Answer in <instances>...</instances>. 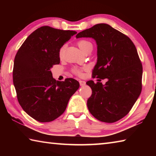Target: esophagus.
Returning a JSON list of instances; mask_svg holds the SVG:
<instances>
[{
  "instance_id": "obj_1",
  "label": "esophagus",
  "mask_w": 156,
  "mask_h": 156,
  "mask_svg": "<svg viewBox=\"0 0 156 156\" xmlns=\"http://www.w3.org/2000/svg\"><path fill=\"white\" fill-rule=\"evenodd\" d=\"M79 83H80V86H84L86 84V82L84 81V80H80V81H79Z\"/></svg>"
}]
</instances>
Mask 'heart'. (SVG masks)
Returning a JSON list of instances; mask_svg holds the SVG:
<instances>
[{"mask_svg":"<svg viewBox=\"0 0 156 156\" xmlns=\"http://www.w3.org/2000/svg\"><path fill=\"white\" fill-rule=\"evenodd\" d=\"M77 44H78V46L79 47V48H80L83 51H85V50L87 49H88L89 47H92V44L90 43V42L87 41V40H80V41H78ZM65 48V45H63V46L60 47V49L59 50V55H60V57H61L63 55V54H64ZM72 72L74 73L75 74L78 75V76L83 75V70H82L81 69H80V68L73 67V69H72Z\"/></svg>","mask_w":156,"mask_h":156,"instance_id":"1","label":"heart"}]
</instances>
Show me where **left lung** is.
Returning a JSON list of instances; mask_svg holds the SVG:
<instances>
[{"label": "left lung", "mask_w": 156, "mask_h": 156, "mask_svg": "<svg viewBox=\"0 0 156 156\" xmlns=\"http://www.w3.org/2000/svg\"><path fill=\"white\" fill-rule=\"evenodd\" d=\"M96 41L97 63L92 77L87 82L92 94L87 100L89 111L97 120L112 123L130 112L142 91V65L133 42L110 25L100 23L76 35ZM107 78L104 86L100 79Z\"/></svg>", "instance_id": "8db88e82"}]
</instances>
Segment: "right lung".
<instances>
[{"mask_svg":"<svg viewBox=\"0 0 156 156\" xmlns=\"http://www.w3.org/2000/svg\"><path fill=\"white\" fill-rule=\"evenodd\" d=\"M75 31L43 26L29 36L14 58L13 82L23 109L41 122L61 115L80 87L73 78L56 81L51 68L60 63L59 50Z\"/></svg>","mask_w":156,"mask_h":156,"instance_id":"right-lung-1","label":"right lung"}]
</instances>
